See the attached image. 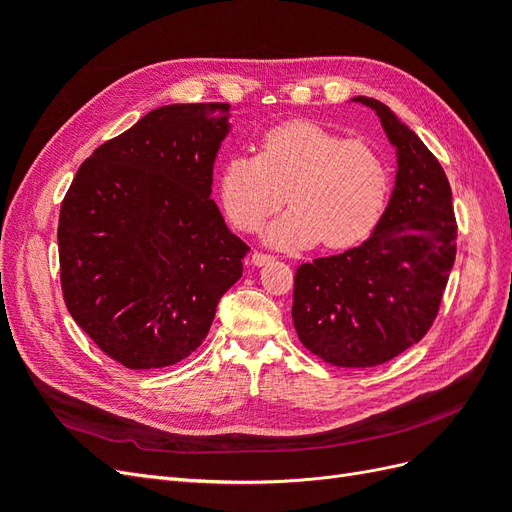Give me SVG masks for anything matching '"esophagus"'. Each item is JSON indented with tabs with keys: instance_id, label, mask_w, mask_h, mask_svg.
<instances>
[{
	"instance_id": "obj_1",
	"label": "esophagus",
	"mask_w": 512,
	"mask_h": 512,
	"mask_svg": "<svg viewBox=\"0 0 512 512\" xmlns=\"http://www.w3.org/2000/svg\"><path fill=\"white\" fill-rule=\"evenodd\" d=\"M273 260V256L271 254H265V252H254L252 254V262L256 267H265V265H269V262Z\"/></svg>"
}]
</instances>
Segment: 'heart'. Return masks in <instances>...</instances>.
<instances>
[{
    "label": "heart",
    "instance_id": "obj_1",
    "mask_svg": "<svg viewBox=\"0 0 512 512\" xmlns=\"http://www.w3.org/2000/svg\"><path fill=\"white\" fill-rule=\"evenodd\" d=\"M220 203L237 230L254 235L282 207L267 237L280 247L342 250L376 228L389 192L378 153L316 121H286L258 138L254 156L220 168ZM285 194L282 195L281 192Z\"/></svg>",
    "mask_w": 512,
    "mask_h": 512
}]
</instances>
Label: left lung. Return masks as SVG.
<instances>
[{
  "label": "left lung",
  "instance_id": "obj_1",
  "mask_svg": "<svg viewBox=\"0 0 512 512\" xmlns=\"http://www.w3.org/2000/svg\"><path fill=\"white\" fill-rule=\"evenodd\" d=\"M378 113L397 149L391 203L371 237L294 275L292 322L301 344L337 367H376L418 344L440 312L457 254L451 185L436 156L391 108Z\"/></svg>",
  "mask_w": 512,
  "mask_h": 512
}]
</instances>
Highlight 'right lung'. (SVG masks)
<instances>
[{"instance_id":"add662e5","label":"right lung","mask_w":512,"mask_h":512,"mask_svg":"<svg viewBox=\"0 0 512 512\" xmlns=\"http://www.w3.org/2000/svg\"><path fill=\"white\" fill-rule=\"evenodd\" d=\"M230 104H170L100 145L61 200V292L94 344L160 369L207 337L250 252L209 198Z\"/></svg>"}]
</instances>
